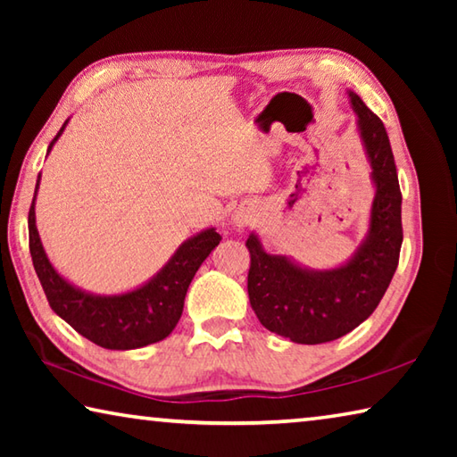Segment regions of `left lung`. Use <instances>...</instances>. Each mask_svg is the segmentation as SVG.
<instances>
[{"instance_id":"1","label":"left lung","mask_w":457,"mask_h":457,"mask_svg":"<svg viewBox=\"0 0 457 457\" xmlns=\"http://www.w3.org/2000/svg\"><path fill=\"white\" fill-rule=\"evenodd\" d=\"M349 96L377 187L369 236L359 252L343 268L311 272L284 256H270L256 236L245 242L252 256L247 294L253 312L268 330L300 345L330 343L367 320L389 288L403 242L401 189L389 137L359 95L349 92Z\"/></svg>"}]
</instances>
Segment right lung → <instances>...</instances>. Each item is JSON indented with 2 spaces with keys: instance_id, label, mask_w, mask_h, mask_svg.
<instances>
[{
  "instance_id": "add662e5",
  "label": "right lung",
  "mask_w": 457,
  "mask_h": 457,
  "mask_svg": "<svg viewBox=\"0 0 457 457\" xmlns=\"http://www.w3.org/2000/svg\"><path fill=\"white\" fill-rule=\"evenodd\" d=\"M64 127L66 122L52 138L50 149ZM37 185L40 179L36 183V191ZM34 201L36 193L28 213L29 253L50 308L60 319H64L84 338L111 351L141 349L171 335L181 319L185 294L193 276L213 247L221 242L218 231L205 229L187 239L167 262V266L141 288L120 296H95L68 284L46 258L36 228Z\"/></svg>"
}]
</instances>
